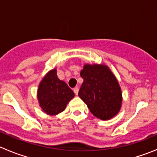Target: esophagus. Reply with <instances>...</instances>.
Returning a JSON list of instances; mask_svg holds the SVG:
<instances>
[{
	"label": "esophagus",
	"instance_id": "34e87169",
	"mask_svg": "<svg viewBox=\"0 0 157 157\" xmlns=\"http://www.w3.org/2000/svg\"><path fill=\"white\" fill-rule=\"evenodd\" d=\"M74 93H75L76 95H77L78 94V92H79V88L78 87H75L74 89Z\"/></svg>",
	"mask_w": 157,
	"mask_h": 157
}]
</instances>
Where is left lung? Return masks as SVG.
<instances>
[{"label":"left lung","mask_w":157,"mask_h":157,"mask_svg":"<svg viewBox=\"0 0 157 157\" xmlns=\"http://www.w3.org/2000/svg\"><path fill=\"white\" fill-rule=\"evenodd\" d=\"M83 82L78 96L94 116L109 120L119 112L122 93L116 77L107 65L85 64L80 71Z\"/></svg>","instance_id":"1"}]
</instances>
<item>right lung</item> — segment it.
<instances>
[{"mask_svg": "<svg viewBox=\"0 0 157 157\" xmlns=\"http://www.w3.org/2000/svg\"><path fill=\"white\" fill-rule=\"evenodd\" d=\"M74 97L72 90L58 77L56 68L51 70L45 74L38 87L39 105L49 115H56L64 111L67 103Z\"/></svg>", "mask_w": 157, "mask_h": 157, "instance_id": "1", "label": "right lung"}]
</instances>
